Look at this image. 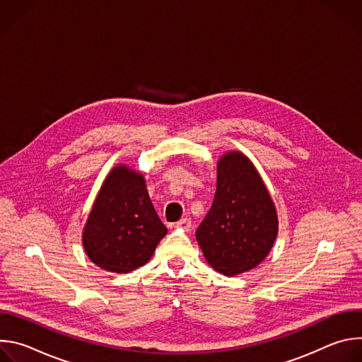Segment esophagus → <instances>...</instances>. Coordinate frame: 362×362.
Segmentation results:
<instances>
[{"instance_id": "34e87169", "label": "esophagus", "mask_w": 362, "mask_h": 362, "mask_svg": "<svg viewBox=\"0 0 362 362\" xmlns=\"http://www.w3.org/2000/svg\"><path fill=\"white\" fill-rule=\"evenodd\" d=\"M175 226H176V228H182V229H185V230H189V229L192 228V221H190L189 218H183V219H180L179 222H176Z\"/></svg>"}]
</instances>
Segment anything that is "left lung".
Wrapping results in <instances>:
<instances>
[{
	"mask_svg": "<svg viewBox=\"0 0 362 362\" xmlns=\"http://www.w3.org/2000/svg\"><path fill=\"white\" fill-rule=\"evenodd\" d=\"M278 226L274 200L255 165L242 151L222 154L212 208L196 230L204 259L226 276L247 272L271 252Z\"/></svg>",
	"mask_w": 362,
	"mask_h": 362,
	"instance_id": "left-lung-1",
	"label": "left lung"
}]
</instances>
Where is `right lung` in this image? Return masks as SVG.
I'll list each match as a JSON object with an SVG mask.
<instances>
[{"mask_svg":"<svg viewBox=\"0 0 362 362\" xmlns=\"http://www.w3.org/2000/svg\"><path fill=\"white\" fill-rule=\"evenodd\" d=\"M166 233L143 175L117 165L97 193L81 239L90 261L98 268L129 274L150 261Z\"/></svg>","mask_w":362,"mask_h":362,"instance_id":"right-lung-1","label":"right lung"}]
</instances>
